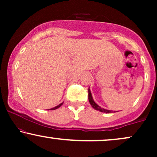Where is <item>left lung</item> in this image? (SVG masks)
I'll return each instance as SVG.
<instances>
[{
    "mask_svg": "<svg viewBox=\"0 0 157 157\" xmlns=\"http://www.w3.org/2000/svg\"><path fill=\"white\" fill-rule=\"evenodd\" d=\"M89 101L90 102V104H91V105L92 106V107L95 110H97V111H100V112H104V113H110L113 112V111L102 109V108L100 107V105H97L96 102L94 101L92 95H91V91H90L89 89ZM114 112H115V111H114Z\"/></svg>",
    "mask_w": 157,
    "mask_h": 157,
    "instance_id": "left-lung-1",
    "label": "left lung"
}]
</instances>
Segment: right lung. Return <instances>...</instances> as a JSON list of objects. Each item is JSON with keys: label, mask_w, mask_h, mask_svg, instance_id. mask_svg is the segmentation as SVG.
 Masks as SVG:
<instances>
[{"label": "right lung", "mask_w": 157, "mask_h": 157, "mask_svg": "<svg viewBox=\"0 0 157 157\" xmlns=\"http://www.w3.org/2000/svg\"><path fill=\"white\" fill-rule=\"evenodd\" d=\"M63 102H62V103H60V105H57V106H55V108H52V109H51L50 110H55V109H58V108H60L61 105H63Z\"/></svg>", "instance_id": "obj_1"}]
</instances>
